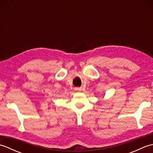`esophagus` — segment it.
<instances>
[{"label": "esophagus", "mask_w": 153, "mask_h": 153, "mask_svg": "<svg viewBox=\"0 0 153 153\" xmlns=\"http://www.w3.org/2000/svg\"><path fill=\"white\" fill-rule=\"evenodd\" d=\"M75 91H76L77 92H80L82 91V88H80V87H76V88H75Z\"/></svg>", "instance_id": "1"}]
</instances>
